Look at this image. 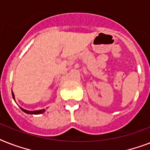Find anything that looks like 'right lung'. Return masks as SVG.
Wrapping results in <instances>:
<instances>
[{
	"label": "right lung",
	"mask_w": 150,
	"mask_h": 150,
	"mask_svg": "<svg viewBox=\"0 0 150 150\" xmlns=\"http://www.w3.org/2000/svg\"><path fill=\"white\" fill-rule=\"evenodd\" d=\"M12 96H13V99L15 100V96H14V93H12ZM20 108L22 109V111H24L25 113H26V114H40L45 112V109L39 110H34V111H30V110H26L23 109V108H22V107H20Z\"/></svg>",
	"instance_id": "1"
}]
</instances>
